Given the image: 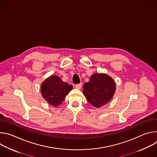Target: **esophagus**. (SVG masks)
Returning <instances> with one entry per match:
<instances>
[{
	"instance_id": "34e87169",
	"label": "esophagus",
	"mask_w": 157,
	"mask_h": 157,
	"mask_svg": "<svg viewBox=\"0 0 157 157\" xmlns=\"http://www.w3.org/2000/svg\"><path fill=\"white\" fill-rule=\"evenodd\" d=\"M75 87L78 89H80L81 88V84L79 83V84H77L75 85Z\"/></svg>"
}]
</instances>
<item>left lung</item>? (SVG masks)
<instances>
[{
    "instance_id": "left-lung-1",
    "label": "left lung",
    "mask_w": 157,
    "mask_h": 157,
    "mask_svg": "<svg viewBox=\"0 0 157 157\" xmlns=\"http://www.w3.org/2000/svg\"><path fill=\"white\" fill-rule=\"evenodd\" d=\"M114 79L104 73L94 74L84 84L83 94L87 101L96 107L105 105L116 92Z\"/></svg>"
}]
</instances>
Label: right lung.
Returning a JSON list of instances; mask_svg holds the SVG:
<instances>
[{"label":"right lung","instance_id":"1","mask_svg":"<svg viewBox=\"0 0 157 157\" xmlns=\"http://www.w3.org/2000/svg\"><path fill=\"white\" fill-rule=\"evenodd\" d=\"M73 86L63 82L58 76L52 75L44 80L41 85V93L49 104L56 107L60 105Z\"/></svg>","mask_w":157,"mask_h":157}]
</instances>
